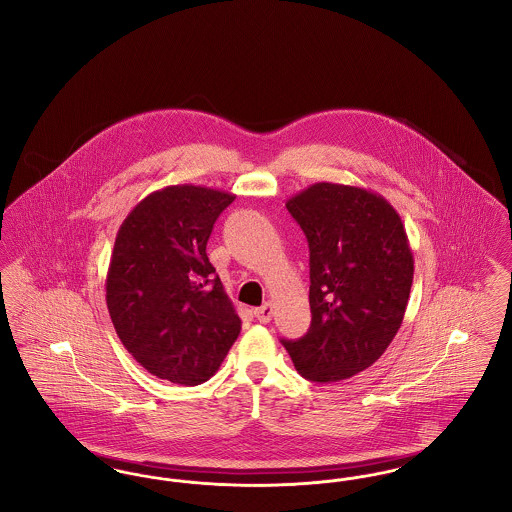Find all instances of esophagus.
<instances>
[{"instance_id": "esophagus-1", "label": "esophagus", "mask_w": 512, "mask_h": 512, "mask_svg": "<svg viewBox=\"0 0 512 512\" xmlns=\"http://www.w3.org/2000/svg\"><path fill=\"white\" fill-rule=\"evenodd\" d=\"M255 318L259 320V322H263V324H267V322H270V318H272V303L270 301H267L265 305H261V307H257L255 311Z\"/></svg>"}]
</instances>
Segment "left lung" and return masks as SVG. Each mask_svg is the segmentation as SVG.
<instances>
[{"mask_svg": "<svg viewBox=\"0 0 512 512\" xmlns=\"http://www.w3.org/2000/svg\"><path fill=\"white\" fill-rule=\"evenodd\" d=\"M309 242L311 328L282 340L297 372L341 382L374 365L407 311L414 259L390 201L359 186L317 182L286 201Z\"/></svg>", "mask_w": 512, "mask_h": 512, "instance_id": "1", "label": "left lung"}]
</instances>
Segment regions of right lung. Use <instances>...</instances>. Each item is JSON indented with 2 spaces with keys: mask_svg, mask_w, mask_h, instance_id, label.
Instances as JSON below:
<instances>
[{
  "mask_svg": "<svg viewBox=\"0 0 512 512\" xmlns=\"http://www.w3.org/2000/svg\"><path fill=\"white\" fill-rule=\"evenodd\" d=\"M236 195L178 184L146 195L122 220L105 301L128 353L161 380L197 386L222 365L242 330L205 253Z\"/></svg>",
  "mask_w": 512,
  "mask_h": 512,
  "instance_id": "obj_1",
  "label": "right lung"
}]
</instances>
